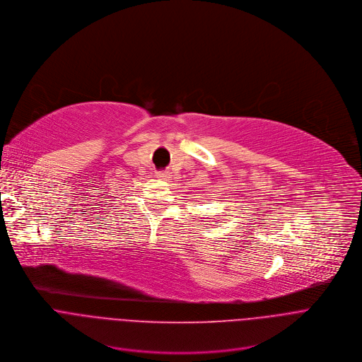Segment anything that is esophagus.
I'll return each instance as SVG.
<instances>
[{"mask_svg":"<svg viewBox=\"0 0 362 362\" xmlns=\"http://www.w3.org/2000/svg\"><path fill=\"white\" fill-rule=\"evenodd\" d=\"M157 178H160V180H168V178H171V174H170V173H167V171L157 173Z\"/></svg>","mask_w":362,"mask_h":362,"instance_id":"1","label":"esophagus"}]
</instances>
